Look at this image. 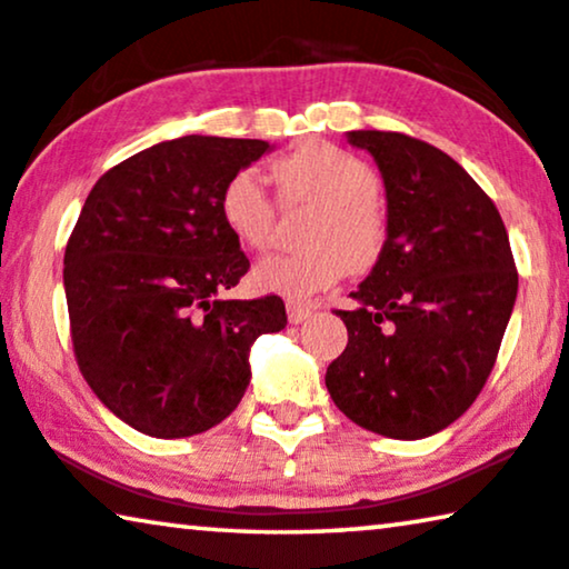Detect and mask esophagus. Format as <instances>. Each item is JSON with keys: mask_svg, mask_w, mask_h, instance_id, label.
Listing matches in <instances>:
<instances>
[{"mask_svg": "<svg viewBox=\"0 0 569 569\" xmlns=\"http://www.w3.org/2000/svg\"><path fill=\"white\" fill-rule=\"evenodd\" d=\"M286 311H288V322L301 325L303 319L311 317V311H315V307H309V303H301V301H288L286 303Z\"/></svg>", "mask_w": 569, "mask_h": 569, "instance_id": "34e87169", "label": "esophagus"}]
</instances>
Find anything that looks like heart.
I'll use <instances>...</instances> for the list:
<instances>
[{"label":"heart","instance_id":"heart-1","mask_svg":"<svg viewBox=\"0 0 569 569\" xmlns=\"http://www.w3.org/2000/svg\"><path fill=\"white\" fill-rule=\"evenodd\" d=\"M283 206H315L303 227L309 247L276 252L252 268L250 281L262 293L307 296L338 283L346 270L361 273L379 260L387 221L376 193L373 167L350 151L325 141L303 143L273 162ZM223 227L242 247L262 250L276 223V203L254 170H239L219 193Z\"/></svg>","mask_w":569,"mask_h":569}]
</instances>
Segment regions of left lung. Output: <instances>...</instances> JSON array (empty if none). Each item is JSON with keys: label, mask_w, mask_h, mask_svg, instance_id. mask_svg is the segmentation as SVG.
Wrapping results in <instances>:
<instances>
[{"label": "left lung", "mask_w": 569, "mask_h": 569, "mask_svg": "<svg viewBox=\"0 0 569 569\" xmlns=\"http://www.w3.org/2000/svg\"><path fill=\"white\" fill-rule=\"evenodd\" d=\"M346 139L379 167L387 239L356 309L335 311L348 346L325 383L356 426L418 441L482 391L513 315V252L498 208L441 149L391 131Z\"/></svg>", "instance_id": "8db88e82"}]
</instances>
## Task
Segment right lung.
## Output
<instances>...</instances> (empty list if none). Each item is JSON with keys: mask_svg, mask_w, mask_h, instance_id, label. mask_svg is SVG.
<instances>
[{"mask_svg": "<svg viewBox=\"0 0 569 569\" xmlns=\"http://www.w3.org/2000/svg\"><path fill=\"white\" fill-rule=\"evenodd\" d=\"M270 149L180 136L116 164L87 196L63 254L71 342L90 389L139 433L219 426L250 383L252 342L286 327L278 296L221 299L250 260L219 193Z\"/></svg>", "mask_w": 569, "mask_h": 569, "instance_id": "1", "label": "right lung"}]
</instances>
